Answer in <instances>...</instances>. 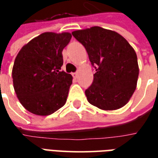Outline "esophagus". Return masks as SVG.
Returning a JSON list of instances; mask_svg holds the SVG:
<instances>
[{"mask_svg":"<svg viewBox=\"0 0 158 158\" xmlns=\"http://www.w3.org/2000/svg\"><path fill=\"white\" fill-rule=\"evenodd\" d=\"M72 75H73V77L74 78V79H76V78L78 77V73H73Z\"/></svg>","mask_w":158,"mask_h":158,"instance_id":"34e87169","label":"esophagus"}]
</instances>
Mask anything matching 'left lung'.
Wrapping results in <instances>:
<instances>
[{
    "label": "left lung",
    "instance_id": "1",
    "mask_svg": "<svg viewBox=\"0 0 158 158\" xmlns=\"http://www.w3.org/2000/svg\"><path fill=\"white\" fill-rule=\"evenodd\" d=\"M82 44L96 73L85 90L91 105L105 111L121 108L135 92L139 76L137 56L118 33L94 26L72 32Z\"/></svg>",
    "mask_w": 158,
    "mask_h": 158
}]
</instances>
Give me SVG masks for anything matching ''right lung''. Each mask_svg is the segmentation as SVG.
<instances>
[{
	"label": "right lung",
	"instance_id": "1",
	"mask_svg": "<svg viewBox=\"0 0 158 158\" xmlns=\"http://www.w3.org/2000/svg\"><path fill=\"white\" fill-rule=\"evenodd\" d=\"M72 35L43 33L23 46L12 68L13 87L30 113L47 116L64 106L73 77L61 70L62 50Z\"/></svg>",
	"mask_w": 158,
	"mask_h": 158
}]
</instances>
